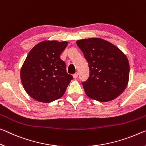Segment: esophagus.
I'll use <instances>...</instances> for the list:
<instances>
[{
  "instance_id": "1",
  "label": "esophagus",
  "mask_w": 146,
  "mask_h": 146,
  "mask_svg": "<svg viewBox=\"0 0 146 146\" xmlns=\"http://www.w3.org/2000/svg\"><path fill=\"white\" fill-rule=\"evenodd\" d=\"M73 77L74 78H77L78 77V73L76 72L74 74H73Z\"/></svg>"
}]
</instances>
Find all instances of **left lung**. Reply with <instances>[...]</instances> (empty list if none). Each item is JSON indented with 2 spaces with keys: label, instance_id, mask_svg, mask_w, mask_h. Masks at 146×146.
<instances>
[{
  "label": "left lung",
  "instance_id": "left-lung-1",
  "mask_svg": "<svg viewBox=\"0 0 146 146\" xmlns=\"http://www.w3.org/2000/svg\"><path fill=\"white\" fill-rule=\"evenodd\" d=\"M89 64L90 74L82 82L86 94L99 102H108L121 95L127 86L129 63L122 51L99 38L76 42Z\"/></svg>",
  "mask_w": 146,
  "mask_h": 146
}]
</instances>
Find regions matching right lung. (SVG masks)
I'll return each mask as SVG.
<instances>
[{
  "label": "right lung",
  "instance_id": "obj_1",
  "mask_svg": "<svg viewBox=\"0 0 146 146\" xmlns=\"http://www.w3.org/2000/svg\"><path fill=\"white\" fill-rule=\"evenodd\" d=\"M68 42L45 40L30 51L21 68V80L28 95L38 102L49 103L62 97L73 79L66 72L60 55Z\"/></svg>",
  "mask_w": 146,
  "mask_h": 146
}]
</instances>
